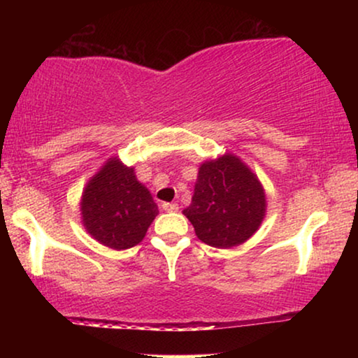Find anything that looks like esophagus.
<instances>
[{
  "label": "esophagus",
  "instance_id": "1",
  "mask_svg": "<svg viewBox=\"0 0 358 358\" xmlns=\"http://www.w3.org/2000/svg\"><path fill=\"white\" fill-rule=\"evenodd\" d=\"M163 210H164V212H178L179 207H178V203L166 202V203H163Z\"/></svg>",
  "mask_w": 358,
  "mask_h": 358
}]
</instances>
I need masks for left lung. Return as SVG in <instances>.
<instances>
[{
	"label": "left lung",
	"instance_id": "1",
	"mask_svg": "<svg viewBox=\"0 0 358 358\" xmlns=\"http://www.w3.org/2000/svg\"><path fill=\"white\" fill-rule=\"evenodd\" d=\"M267 212L266 189L257 174L233 153L200 164L192 202L184 210L200 241L229 249L246 243Z\"/></svg>",
	"mask_w": 358,
	"mask_h": 358
}]
</instances>
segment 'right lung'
I'll return each mask as SVG.
<instances>
[{
    "mask_svg": "<svg viewBox=\"0 0 358 358\" xmlns=\"http://www.w3.org/2000/svg\"><path fill=\"white\" fill-rule=\"evenodd\" d=\"M80 212L83 227L97 243L124 251L141 243L159 210L134 166L112 156L86 182Z\"/></svg>",
    "mask_w": 358,
    "mask_h": 358,
    "instance_id": "add662e5",
    "label": "right lung"
}]
</instances>
